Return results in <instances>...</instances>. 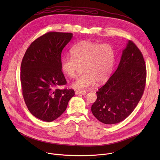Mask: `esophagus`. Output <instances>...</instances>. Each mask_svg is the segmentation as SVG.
Listing matches in <instances>:
<instances>
[{
    "mask_svg": "<svg viewBox=\"0 0 160 160\" xmlns=\"http://www.w3.org/2000/svg\"><path fill=\"white\" fill-rule=\"evenodd\" d=\"M75 94L77 95H85L87 92L85 90H77L75 92Z\"/></svg>",
    "mask_w": 160,
    "mask_h": 160,
    "instance_id": "34e87169",
    "label": "esophagus"
}]
</instances>
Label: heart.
Wrapping results in <instances>:
<instances>
[{"label":"heart","mask_w":160,"mask_h":160,"mask_svg":"<svg viewBox=\"0 0 160 160\" xmlns=\"http://www.w3.org/2000/svg\"><path fill=\"white\" fill-rule=\"evenodd\" d=\"M72 56H65L61 61V70L68 77L74 78L81 67L84 72L72 86L76 89L93 87L96 82H106L111 73L115 52L108 43L99 44L90 40H82L71 49Z\"/></svg>","instance_id":"heart-1"}]
</instances>
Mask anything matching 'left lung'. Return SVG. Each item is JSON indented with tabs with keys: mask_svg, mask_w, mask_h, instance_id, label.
<instances>
[{
	"mask_svg": "<svg viewBox=\"0 0 160 160\" xmlns=\"http://www.w3.org/2000/svg\"><path fill=\"white\" fill-rule=\"evenodd\" d=\"M146 68L142 52L128 40L117 69L96 92L91 107L94 116L104 124L127 118L141 100L146 86Z\"/></svg>",
	"mask_w": 160,
	"mask_h": 160,
	"instance_id": "8db88e82",
	"label": "left lung"
}]
</instances>
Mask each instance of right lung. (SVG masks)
Segmentation results:
<instances>
[{
    "label": "right lung",
    "instance_id": "1",
    "mask_svg": "<svg viewBox=\"0 0 160 160\" xmlns=\"http://www.w3.org/2000/svg\"><path fill=\"white\" fill-rule=\"evenodd\" d=\"M73 37L72 33L50 32L34 40L21 64V84L30 112L45 122H52L66 110L75 95L73 89H59L66 84L61 71V52Z\"/></svg>",
    "mask_w": 160,
    "mask_h": 160
}]
</instances>
